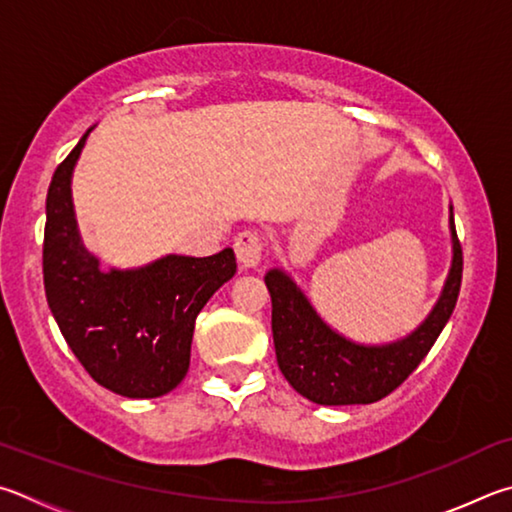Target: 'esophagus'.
Masks as SVG:
<instances>
[{"label":"esophagus","mask_w":512,"mask_h":512,"mask_svg":"<svg viewBox=\"0 0 512 512\" xmlns=\"http://www.w3.org/2000/svg\"><path fill=\"white\" fill-rule=\"evenodd\" d=\"M233 251H236L238 265L242 270H254L263 258V238L258 231H242L233 240Z\"/></svg>","instance_id":"esophagus-1"}]
</instances>
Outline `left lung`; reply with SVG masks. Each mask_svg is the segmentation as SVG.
Returning a JSON list of instances; mask_svg holds the SVG:
<instances>
[{"label":"left lung","instance_id":"8db88e82","mask_svg":"<svg viewBox=\"0 0 512 512\" xmlns=\"http://www.w3.org/2000/svg\"><path fill=\"white\" fill-rule=\"evenodd\" d=\"M454 261L443 297L414 335L389 346H357L335 335L294 283L279 270L265 276L272 297V335L276 364L290 387L317 405H369L396 391L441 335L461 292L463 249L456 236Z\"/></svg>","mask_w":512,"mask_h":512}]
</instances>
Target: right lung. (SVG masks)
Returning <instances> with one entry per match:
<instances>
[{"label":"right lung","instance_id":"right-lung-1","mask_svg":"<svg viewBox=\"0 0 512 512\" xmlns=\"http://www.w3.org/2000/svg\"><path fill=\"white\" fill-rule=\"evenodd\" d=\"M87 132L56 168L47 193L42 276L47 303L83 369L125 398H159L188 373L195 319L236 274L233 249L166 256L134 272H101L80 245L69 177Z\"/></svg>","mask_w":512,"mask_h":512}]
</instances>
